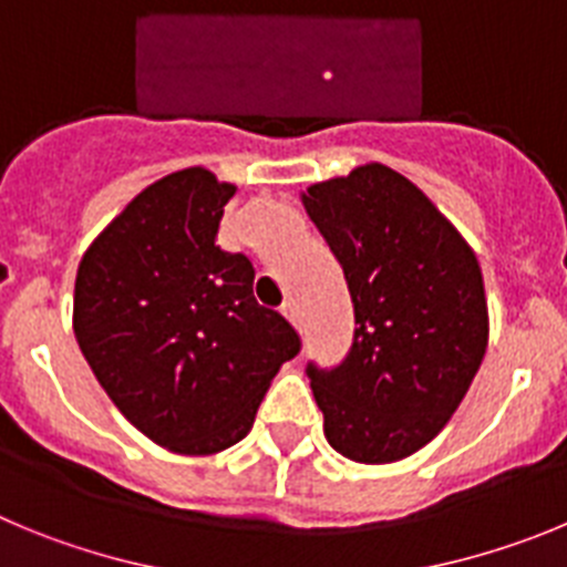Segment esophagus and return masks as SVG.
<instances>
[{
	"mask_svg": "<svg viewBox=\"0 0 567 567\" xmlns=\"http://www.w3.org/2000/svg\"><path fill=\"white\" fill-rule=\"evenodd\" d=\"M282 313H285V319L293 324V328H299V324H302V313H299V305L296 302H285Z\"/></svg>",
	"mask_w": 567,
	"mask_h": 567,
	"instance_id": "obj_1",
	"label": "esophagus"
}]
</instances>
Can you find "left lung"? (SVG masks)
<instances>
[{
    "label": "left lung",
    "mask_w": 567,
    "mask_h": 567,
    "mask_svg": "<svg viewBox=\"0 0 567 567\" xmlns=\"http://www.w3.org/2000/svg\"><path fill=\"white\" fill-rule=\"evenodd\" d=\"M344 271L353 347L310 364L324 437L355 463L415 455L455 415L488 347V305L472 246L421 188L364 163L302 192Z\"/></svg>",
    "instance_id": "left-lung-1"
}]
</instances>
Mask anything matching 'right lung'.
<instances>
[{
	"mask_svg": "<svg viewBox=\"0 0 567 567\" xmlns=\"http://www.w3.org/2000/svg\"><path fill=\"white\" fill-rule=\"evenodd\" d=\"M237 186L203 166L146 186L75 274L73 330L121 415L177 455H217L251 432L274 375L299 353L254 299V265L214 246Z\"/></svg>",
	"mask_w": 567,
	"mask_h": 567,
	"instance_id": "right-lung-1",
	"label": "right lung"
}]
</instances>
